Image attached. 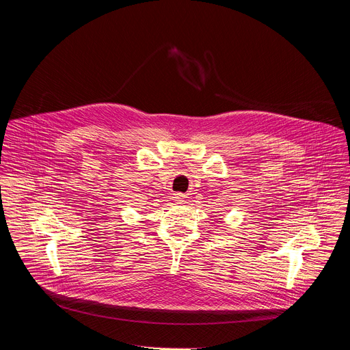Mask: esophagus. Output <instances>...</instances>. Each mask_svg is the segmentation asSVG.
Masks as SVG:
<instances>
[{"label":"esophagus","mask_w":350,"mask_h":350,"mask_svg":"<svg viewBox=\"0 0 350 350\" xmlns=\"http://www.w3.org/2000/svg\"><path fill=\"white\" fill-rule=\"evenodd\" d=\"M183 199H184V198H183V195H180V193H176V195H174V200H177V202H183Z\"/></svg>","instance_id":"34e87169"}]
</instances>
